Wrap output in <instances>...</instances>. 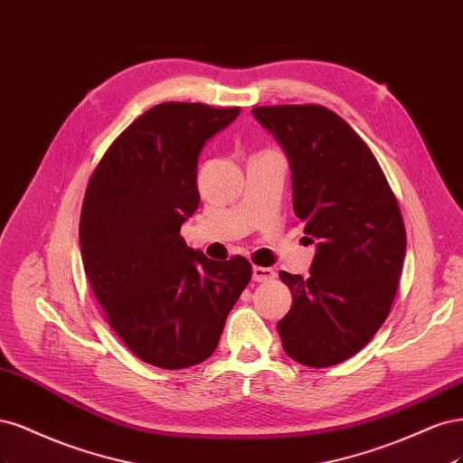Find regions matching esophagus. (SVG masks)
<instances>
[{
	"mask_svg": "<svg viewBox=\"0 0 463 463\" xmlns=\"http://www.w3.org/2000/svg\"><path fill=\"white\" fill-rule=\"evenodd\" d=\"M277 277V273L273 269H269V267H260L256 265L251 269V279L256 282H267V280H273Z\"/></svg>",
	"mask_w": 463,
	"mask_h": 463,
	"instance_id": "esophagus-1",
	"label": "esophagus"
}]
</instances>
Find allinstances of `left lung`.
Segmentation results:
<instances>
[{"label": "left lung", "instance_id": "1", "mask_svg": "<svg viewBox=\"0 0 463 463\" xmlns=\"http://www.w3.org/2000/svg\"><path fill=\"white\" fill-rule=\"evenodd\" d=\"M288 157L294 213L316 242L309 277L280 271L292 306L277 323L294 362L331 367L360 352L389 316L406 229L367 144L321 106L253 108Z\"/></svg>", "mask_w": 463, "mask_h": 463}]
</instances>
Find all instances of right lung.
I'll list each match as a JSON object with an SVG mask.
<instances>
[{
    "label": "right lung",
    "mask_w": 463,
    "mask_h": 463,
    "mask_svg": "<svg viewBox=\"0 0 463 463\" xmlns=\"http://www.w3.org/2000/svg\"><path fill=\"white\" fill-rule=\"evenodd\" d=\"M241 108L167 101L140 115L98 163L80 213V256L111 329L142 362L184 369L210 357L250 282L246 258L188 248L198 157Z\"/></svg>",
    "instance_id": "1"
}]
</instances>
